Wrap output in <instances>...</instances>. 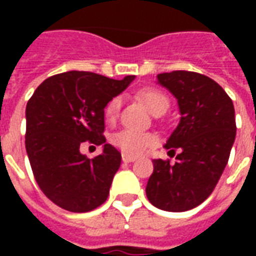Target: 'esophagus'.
I'll return each instance as SVG.
<instances>
[{
  "mask_svg": "<svg viewBox=\"0 0 256 256\" xmlns=\"http://www.w3.org/2000/svg\"><path fill=\"white\" fill-rule=\"evenodd\" d=\"M122 160L124 162V163H132V162L136 160V158L130 155H122Z\"/></svg>",
  "mask_w": 256,
  "mask_h": 256,
  "instance_id": "34e87169",
  "label": "esophagus"
}]
</instances>
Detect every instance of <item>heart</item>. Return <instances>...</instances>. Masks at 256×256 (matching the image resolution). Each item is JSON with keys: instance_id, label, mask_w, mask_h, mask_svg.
I'll return each instance as SVG.
<instances>
[{"instance_id": "b5f03b06", "label": "heart", "mask_w": 256, "mask_h": 256, "mask_svg": "<svg viewBox=\"0 0 256 256\" xmlns=\"http://www.w3.org/2000/svg\"><path fill=\"white\" fill-rule=\"evenodd\" d=\"M138 97L154 115L164 114L170 106V101L166 96L152 88L140 90ZM119 110H120V98L114 97L108 101L106 110H104L106 120H110V122L115 120L119 115ZM111 141L112 144L122 150L123 154L130 156L142 155L158 145V137L155 134L137 132V130H132V128H123V130L116 132L112 136Z\"/></svg>"}]
</instances>
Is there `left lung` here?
I'll use <instances>...</instances> for the list:
<instances>
[{
	"instance_id": "obj_1",
	"label": "left lung",
	"mask_w": 256,
	"mask_h": 256,
	"mask_svg": "<svg viewBox=\"0 0 256 256\" xmlns=\"http://www.w3.org/2000/svg\"><path fill=\"white\" fill-rule=\"evenodd\" d=\"M180 108V123L164 148L177 162L154 159L146 198L155 207L172 212L188 211L214 190L225 170L236 138L234 106L215 80L192 71L158 75Z\"/></svg>"
}]
</instances>
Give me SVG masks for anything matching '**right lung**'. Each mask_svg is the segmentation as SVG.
<instances>
[{"mask_svg":"<svg viewBox=\"0 0 256 256\" xmlns=\"http://www.w3.org/2000/svg\"><path fill=\"white\" fill-rule=\"evenodd\" d=\"M68 71L45 79L26 106V150L41 190L58 207L88 212L104 203L122 156L106 144L104 108L134 80ZM90 140L103 152L89 160L78 150Z\"/></svg>","mask_w":256,"mask_h":256,"instance_id":"obj_1","label":"right lung"}]
</instances>
